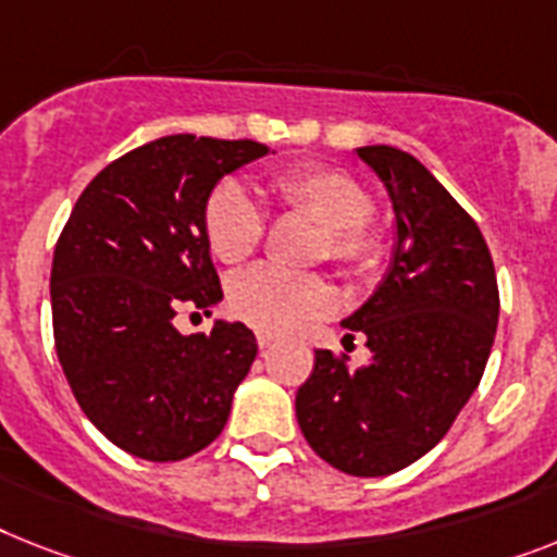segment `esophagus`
Wrapping results in <instances>:
<instances>
[{"instance_id":"34e87169","label":"esophagus","mask_w":557,"mask_h":557,"mask_svg":"<svg viewBox=\"0 0 557 557\" xmlns=\"http://www.w3.org/2000/svg\"><path fill=\"white\" fill-rule=\"evenodd\" d=\"M256 342H259L261 350H268V347H273V344L278 342V338H275L273 333H268V330H259V333H256Z\"/></svg>"}]
</instances>
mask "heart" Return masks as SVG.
I'll return each mask as SVG.
<instances>
[{"label":"heart","instance_id":"heart-1","mask_svg":"<svg viewBox=\"0 0 557 557\" xmlns=\"http://www.w3.org/2000/svg\"><path fill=\"white\" fill-rule=\"evenodd\" d=\"M273 196L284 213L310 219L321 230L315 247L324 261L347 275H370L384 259V236L370 222L372 196L356 178L324 164H296L273 176ZM205 236L213 256L238 264L264 238V213L242 182L213 187L205 205ZM330 305V287L315 273L259 264L230 284V307L238 319L268 333H284Z\"/></svg>","mask_w":557,"mask_h":557}]
</instances>
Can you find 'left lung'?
Listing matches in <instances>:
<instances>
[{
	"label": "left lung",
	"mask_w": 557,
	"mask_h": 557,
	"mask_svg": "<svg viewBox=\"0 0 557 557\" xmlns=\"http://www.w3.org/2000/svg\"><path fill=\"white\" fill-rule=\"evenodd\" d=\"M384 182L395 213L384 282L342 321L364 335L370 361L315 350L296 393L307 444L335 470L379 478L438 444L484 375L498 327V282L472 215L398 147H358ZM344 335V338H347Z\"/></svg>",
	"instance_id": "8db88e82"
}]
</instances>
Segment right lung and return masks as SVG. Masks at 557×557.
I'll use <instances>...</instances> for the list:
<instances>
[{
	"label": "right lung",
	"instance_id": "obj_1",
	"mask_svg": "<svg viewBox=\"0 0 557 557\" xmlns=\"http://www.w3.org/2000/svg\"><path fill=\"white\" fill-rule=\"evenodd\" d=\"M268 153L252 139L164 136L110 162L64 224L50 270L59 364L82 412L124 453L182 461L227 424L256 335L242 321L182 335L173 319L222 301L205 205L219 178Z\"/></svg>",
	"mask_w": 557,
	"mask_h": 557
}]
</instances>
